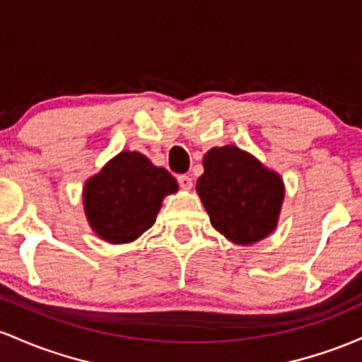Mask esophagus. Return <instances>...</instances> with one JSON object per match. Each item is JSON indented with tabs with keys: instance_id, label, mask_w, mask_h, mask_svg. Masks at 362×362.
<instances>
[{
	"instance_id": "34e87169",
	"label": "esophagus",
	"mask_w": 362,
	"mask_h": 362,
	"mask_svg": "<svg viewBox=\"0 0 362 362\" xmlns=\"http://www.w3.org/2000/svg\"><path fill=\"white\" fill-rule=\"evenodd\" d=\"M177 182H180V186L182 189H189L193 186L192 177H189L188 174H180V176H177Z\"/></svg>"
}]
</instances>
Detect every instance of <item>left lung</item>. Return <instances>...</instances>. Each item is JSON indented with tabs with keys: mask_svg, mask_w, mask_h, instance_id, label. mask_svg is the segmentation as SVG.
Returning <instances> with one entry per match:
<instances>
[{
	"mask_svg": "<svg viewBox=\"0 0 362 362\" xmlns=\"http://www.w3.org/2000/svg\"><path fill=\"white\" fill-rule=\"evenodd\" d=\"M203 168L197 192L218 233L251 245L275 229L284 200L277 173L234 145L209 150Z\"/></svg>",
	"mask_w": 362,
	"mask_h": 362,
	"instance_id": "8db88e82",
	"label": "left lung"
}]
</instances>
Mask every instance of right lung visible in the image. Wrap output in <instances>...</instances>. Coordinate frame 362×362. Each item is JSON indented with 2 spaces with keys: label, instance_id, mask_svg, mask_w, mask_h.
<instances>
[{
  "label": "right lung",
  "instance_id": "1",
  "mask_svg": "<svg viewBox=\"0 0 362 362\" xmlns=\"http://www.w3.org/2000/svg\"><path fill=\"white\" fill-rule=\"evenodd\" d=\"M176 189L168 170L138 152H121L85 185V214L105 241L129 243L153 226L162 198Z\"/></svg>",
  "mask_w": 362,
  "mask_h": 362
}]
</instances>
